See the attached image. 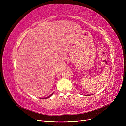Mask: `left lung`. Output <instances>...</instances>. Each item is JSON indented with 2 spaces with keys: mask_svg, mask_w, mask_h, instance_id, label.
I'll use <instances>...</instances> for the list:
<instances>
[{
  "mask_svg": "<svg viewBox=\"0 0 126 126\" xmlns=\"http://www.w3.org/2000/svg\"><path fill=\"white\" fill-rule=\"evenodd\" d=\"M90 94H86L85 96H90Z\"/></svg>",
  "mask_w": 126,
  "mask_h": 126,
  "instance_id": "8db88e82",
  "label": "left lung"
}]
</instances>
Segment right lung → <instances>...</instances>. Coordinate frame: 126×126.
<instances>
[{
  "mask_svg": "<svg viewBox=\"0 0 126 126\" xmlns=\"http://www.w3.org/2000/svg\"><path fill=\"white\" fill-rule=\"evenodd\" d=\"M53 94V93H52L50 95V96H48V97H46V98H41V99H47V98H49V97H50V96H52V95Z\"/></svg>",
  "mask_w": 126,
  "mask_h": 126,
  "instance_id": "obj_1",
  "label": "right lung"
}]
</instances>
